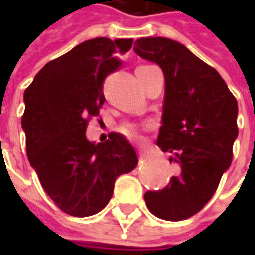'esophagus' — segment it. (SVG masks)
Instances as JSON below:
<instances>
[{
    "mask_svg": "<svg viewBox=\"0 0 255 255\" xmlns=\"http://www.w3.org/2000/svg\"><path fill=\"white\" fill-rule=\"evenodd\" d=\"M139 157H140L142 160H144V158H146V153H144L143 150H139Z\"/></svg>",
    "mask_w": 255,
    "mask_h": 255,
    "instance_id": "esophagus-1",
    "label": "esophagus"
}]
</instances>
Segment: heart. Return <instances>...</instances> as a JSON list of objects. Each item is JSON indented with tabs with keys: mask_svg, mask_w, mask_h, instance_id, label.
<instances>
[{
	"mask_svg": "<svg viewBox=\"0 0 255 255\" xmlns=\"http://www.w3.org/2000/svg\"><path fill=\"white\" fill-rule=\"evenodd\" d=\"M120 131L129 139H139V136H140V132H139L138 128L135 127V126H131V124L123 126Z\"/></svg>",
	"mask_w": 255,
	"mask_h": 255,
	"instance_id": "heart-1",
	"label": "heart"
}]
</instances>
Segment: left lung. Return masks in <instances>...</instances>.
<instances>
[{
  "mask_svg": "<svg viewBox=\"0 0 255 255\" xmlns=\"http://www.w3.org/2000/svg\"><path fill=\"white\" fill-rule=\"evenodd\" d=\"M135 53L158 64L165 76L162 126L157 144L171 153L179 173L144 201L158 219L180 221L210 201L232 162L238 102L220 73L168 38H140Z\"/></svg>",
  "mask_w": 255,
  "mask_h": 255,
  "instance_id": "left-lung-1",
  "label": "left lung"
}]
</instances>
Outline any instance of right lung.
<instances>
[{
    "instance_id": "1",
    "label": "right lung",
    "mask_w": 255,
    "mask_h": 255,
    "mask_svg": "<svg viewBox=\"0 0 255 255\" xmlns=\"http://www.w3.org/2000/svg\"><path fill=\"white\" fill-rule=\"evenodd\" d=\"M133 39L94 38L52 60L24 91L27 157L42 187L64 213L87 217L111 201L116 179L138 165L123 135L102 143L86 138L90 117L105 102L102 84L122 67Z\"/></svg>"
}]
</instances>
